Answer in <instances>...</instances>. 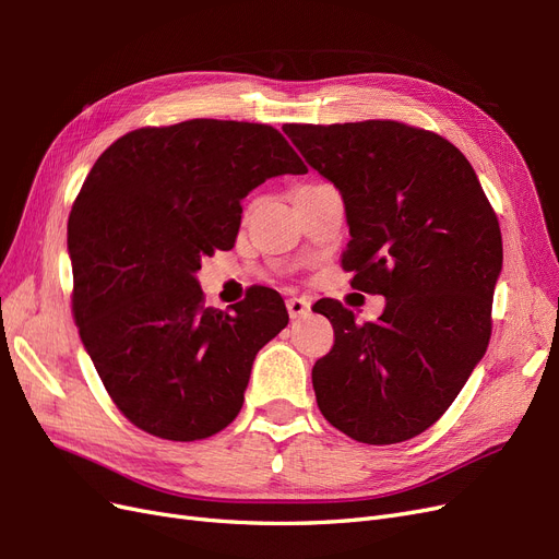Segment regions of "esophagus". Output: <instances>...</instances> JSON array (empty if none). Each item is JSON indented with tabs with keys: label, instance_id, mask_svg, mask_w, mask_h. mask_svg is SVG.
Segmentation results:
<instances>
[{
	"label": "esophagus",
	"instance_id": "34e87169",
	"mask_svg": "<svg viewBox=\"0 0 559 559\" xmlns=\"http://www.w3.org/2000/svg\"><path fill=\"white\" fill-rule=\"evenodd\" d=\"M286 310H289V317H292V319L308 317V314H310V300H308V298L294 296V298L286 300Z\"/></svg>",
	"mask_w": 559,
	"mask_h": 559
}]
</instances>
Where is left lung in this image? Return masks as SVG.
<instances>
[{
  "label": "left lung",
  "mask_w": 559,
  "mask_h": 559,
  "mask_svg": "<svg viewBox=\"0 0 559 559\" xmlns=\"http://www.w3.org/2000/svg\"><path fill=\"white\" fill-rule=\"evenodd\" d=\"M296 148L345 200L352 286L386 298L357 324L319 300L335 343L312 368L321 415L368 445L436 425L492 335L501 228L466 156L441 134L399 121L286 123Z\"/></svg>",
  "instance_id": "1"
}]
</instances>
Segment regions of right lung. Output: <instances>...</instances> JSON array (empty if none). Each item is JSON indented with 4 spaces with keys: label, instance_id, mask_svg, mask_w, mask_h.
Segmentation results:
<instances>
[{
    "label": "right lung",
    "instance_id": "1",
    "mask_svg": "<svg viewBox=\"0 0 559 559\" xmlns=\"http://www.w3.org/2000/svg\"><path fill=\"white\" fill-rule=\"evenodd\" d=\"M306 173L273 126L216 118L138 128L95 160L67 224L72 314L138 429L191 443L238 417L257 352L289 314L267 286L230 312L205 308L195 273L235 245L251 189Z\"/></svg>",
    "mask_w": 559,
    "mask_h": 559
}]
</instances>
